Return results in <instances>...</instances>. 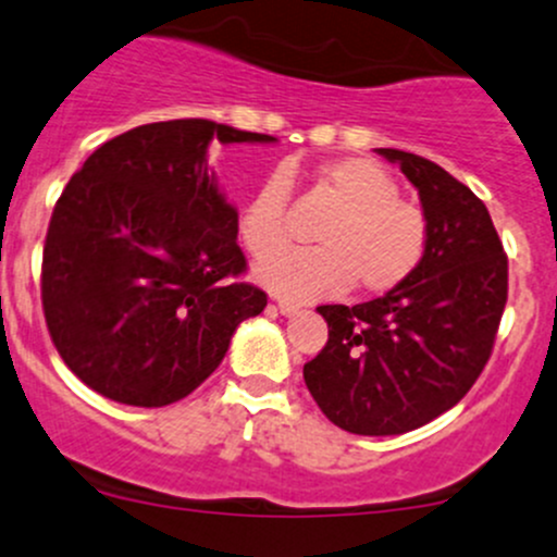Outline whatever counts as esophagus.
Masks as SVG:
<instances>
[{
    "instance_id": "esophagus-1",
    "label": "esophagus",
    "mask_w": 557,
    "mask_h": 557,
    "mask_svg": "<svg viewBox=\"0 0 557 557\" xmlns=\"http://www.w3.org/2000/svg\"><path fill=\"white\" fill-rule=\"evenodd\" d=\"M277 309L285 314V318H290V314L298 312V304L288 301V298H277Z\"/></svg>"
}]
</instances>
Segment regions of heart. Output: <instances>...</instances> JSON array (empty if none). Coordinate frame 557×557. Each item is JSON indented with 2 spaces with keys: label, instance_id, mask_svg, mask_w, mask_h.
Here are the masks:
<instances>
[{
  "label": "heart",
  "instance_id": "b5f03b06",
  "mask_svg": "<svg viewBox=\"0 0 557 557\" xmlns=\"http://www.w3.org/2000/svg\"><path fill=\"white\" fill-rule=\"evenodd\" d=\"M294 171L261 181L237 215V237L256 259L290 237ZM312 189L333 205L312 250H288L256 267L267 288L294 298L342 294L384 296L417 274L430 248V221L421 205L400 197L397 178L371 157H333L312 171Z\"/></svg>",
  "mask_w": 557,
  "mask_h": 557
}]
</instances>
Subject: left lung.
Masks as SVG:
<instances>
[{
  "instance_id": "left-lung-1",
  "label": "left lung",
  "mask_w": 557,
  "mask_h": 557,
  "mask_svg": "<svg viewBox=\"0 0 557 557\" xmlns=\"http://www.w3.org/2000/svg\"><path fill=\"white\" fill-rule=\"evenodd\" d=\"M379 154L419 189L430 248L392 294L318 307L327 342L304 382L352 435H403L454 408L483 373L507 304V253L485 205L424 157Z\"/></svg>"
}]
</instances>
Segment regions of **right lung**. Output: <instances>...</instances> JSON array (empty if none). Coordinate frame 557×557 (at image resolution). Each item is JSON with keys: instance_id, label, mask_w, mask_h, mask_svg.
I'll list each match as a JSON object with an SVG mask.
<instances>
[{"instance_id": "right-lung-1", "label": "right lung", "mask_w": 557, "mask_h": 557, "mask_svg": "<svg viewBox=\"0 0 557 557\" xmlns=\"http://www.w3.org/2000/svg\"><path fill=\"white\" fill-rule=\"evenodd\" d=\"M210 140L272 144L210 120L133 127L98 146L58 197L42 309L58 355L109 400L160 408L219 368L267 307L245 283L237 210L208 173Z\"/></svg>"}]
</instances>
